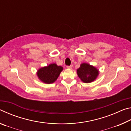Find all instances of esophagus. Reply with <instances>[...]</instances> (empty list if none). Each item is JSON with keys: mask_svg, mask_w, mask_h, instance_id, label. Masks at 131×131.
<instances>
[{"mask_svg": "<svg viewBox=\"0 0 131 131\" xmlns=\"http://www.w3.org/2000/svg\"><path fill=\"white\" fill-rule=\"evenodd\" d=\"M72 65H70V66H67V68L68 69H72Z\"/></svg>", "mask_w": 131, "mask_h": 131, "instance_id": "1", "label": "esophagus"}]
</instances>
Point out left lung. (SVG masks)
Returning <instances> with one entry per match:
<instances>
[{
	"label": "left lung",
	"instance_id": "1",
	"mask_svg": "<svg viewBox=\"0 0 131 131\" xmlns=\"http://www.w3.org/2000/svg\"><path fill=\"white\" fill-rule=\"evenodd\" d=\"M77 74L82 81L89 83L95 80L99 74L98 70L88 63H82L77 70Z\"/></svg>",
	"mask_w": 131,
	"mask_h": 131
}]
</instances>
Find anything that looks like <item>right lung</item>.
I'll return each mask as SVG.
<instances>
[{"label":"right lung","mask_w":131,"mask_h":131,"mask_svg":"<svg viewBox=\"0 0 131 131\" xmlns=\"http://www.w3.org/2000/svg\"><path fill=\"white\" fill-rule=\"evenodd\" d=\"M62 70L63 68L62 66L52 63L40 69L37 71V74L39 79L44 83L51 84L57 79Z\"/></svg>","instance_id":"1"}]
</instances>
